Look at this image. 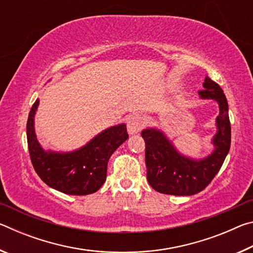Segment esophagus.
I'll return each instance as SVG.
<instances>
[{
  "label": "esophagus",
  "mask_w": 253,
  "mask_h": 253,
  "mask_svg": "<svg viewBox=\"0 0 253 253\" xmlns=\"http://www.w3.org/2000/svg\"><path fill=\"white\" fill-rule=\"evenodd\" d=\"M145 125V117L139 113H132L127 119V130L130 135L137 134Z\"/></svg>",
  "instance_id": "1"
}]
</instances>
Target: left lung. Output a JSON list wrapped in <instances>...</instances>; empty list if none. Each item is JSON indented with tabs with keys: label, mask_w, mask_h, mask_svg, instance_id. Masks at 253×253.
Wrapping results in <instances>:
<instances>
[{
	"label": "left lung",
	"mask_w": 253,
	"mask_h": 253,
	"mask_svg": "<svg viewBox=\"0 0 253 253\" xmlns=\"http://www.w3.org/2000/svg\"><path fill=\"white\" fill-rule=\"evenodd\" d=\"M201 99H213L219 104L216 134L212 143L214 151L203 160H193L176 151L165 134L156 128L142 131L145 140V162L147 181L154 190L163 194L193 195L203 191L219 172L231 145L229 106L223 90L207 76Z\"/></svg>",
	"instance_id": "obj_1"
}]
</instances>
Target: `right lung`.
<instances>
[{"instance_id": "obj_1", "label": "right lung", "mask_w": 253, "mask_h": 253, "mask_svg": "<svg viewBox=\"0 0 253 253\" xmlns=\"http://www.w3.org/2000/svg\"><path fill=\"white\" fill-rule=\"evenodd\" d=\"M38 106L39 99L30 110L27 123L30 158L37 174L46 185L65 194L95 193L106 181L110 156L128 138L126 125L119 124L107 128L74 152L44 151L34 131V115Z\"/></svg>"}]
</instances>
